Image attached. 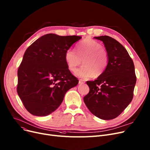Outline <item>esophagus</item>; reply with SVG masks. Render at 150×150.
<instances>
[{
	"label": "esophagus",
	"instance_id": "obj_1",
	"mask_svg": "<svg viewBox=\"0 0 150 150\" xmlns=\"http://www.w3.org/2000/svg\"><path fill=\"white\" fill-rule=\"evenodd\" d=\"M83 83H84V81L83 80H80L79 82H78V84H82Z\"/></svg>",
	"mask_w": 150,
	"mask_h": 150
}]
</instances>
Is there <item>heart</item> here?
Segmentation results:
<instances>
[{"label": "heart", "mask_w": 150, "mask_h": 150, "mask_svg": "<svg viewBox=\"0 0 150 150\" xmlns=\"http://www.w3.org/2000/svg\"><path fill=\"white\" fill-rule=\"evenodd\" d=\"M76 51L69 49L65 53V61L70 72H75L83 61L84 66L75 73L77 76L88 79L93 76L99 77L105 72L108 57L101 44L92 39H86L78 44Z\"/></svg>", "instance_id": "1"}]
</instances>
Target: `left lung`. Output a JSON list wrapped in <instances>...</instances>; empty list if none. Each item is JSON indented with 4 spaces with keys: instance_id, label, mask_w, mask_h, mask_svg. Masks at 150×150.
<instances>
[{
    "instance_id": "8db88e82",
    "label": "left lung",
    "mask_w": 150,
    "mask_h": 150,
    "mask_svg": "<svg viewBox=\"0 0 150 150\" xmlns=\"http://www.w3.org/2000/svg\"><path fill=\"white\" fill-rule=\"evenodd\" d=\"M94 38L103 42L108 64L97 80L86 82L89 92L83 100L91 113L102 120L119 116L132 100L136 83L134 62L127 50L114 38L101 36Z\"/></svg>"
}]
</instances>
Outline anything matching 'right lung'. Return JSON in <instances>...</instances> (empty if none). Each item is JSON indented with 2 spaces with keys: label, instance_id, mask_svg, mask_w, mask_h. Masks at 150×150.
Returning a JSON list of instances; mask_svg holds the SVG:
<instances>
[{
  "label": "right lung",
  "instance_id": "right-lung-1",
  "mask_svg": "<svg viewBox=\"0 0 150 150\" xmlns=\"http://www.w3.org/2000/svg\"><path fill=\"white\" fill-rule=\"evenodd\" d=\"M81 38L50 33L28 47L18 71L17 92L30 114H50L60 106L67 91L78 84V80L67 68L65 53Z\"/></svg>",
  "mask_w": 150,
  "mask_h": 150
}]
</instances>
